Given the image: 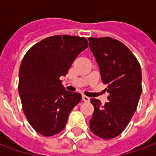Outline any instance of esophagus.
<instances>
[{
	"mask_svg": "<svg viewBox=\"0 0 156 156\" xmlns=\"http://www.w3.org/2000/svg\"><path fill=\"white\" fill-rule=\"evenodd\" d=\"M82 98H83V100L84 102H88L89 101V98H88V96H85V95H83V97H82Z\"/></svg>",
	"mask_w": 156,
	"mask_h": 156,
	"instance_id": "34e87169",
	"label": "esophagus"
}]
</instances>
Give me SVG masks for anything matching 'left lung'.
Instances as JSON below:
<instances>
[{"label": "left lung", "instance_id": "8db88e82", "mask_svg": "<svg viewBox=\"0 0 156 156\" xmlns=\"http://www.w3.org/2000/svg\"><path fill=\"white\" fill-rule=\"evenodd\" d=\"M88 41L109 94V101L104 106L98 99H90L94 107L90 130L98 137L109 140L124 130L137 108L142 93L141 68L135 56L117 39L89 37Z\"/></svg>", "mask_w": 156, "mask_h": 156}]
</instances>
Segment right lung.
<instances>
[{"instance_id":"obj_1","label":"right lung","mask_w":156,"mask_h":156,"mask_svg":"<svg viewBox=\"0 0 156 156\" xmlns=\"http://www.w3.org/2000/svg\"><path fill=\"white\" fill-rule=\"evenodd\" d=\"M85 37H48L27 51L19 70L22 109L37 133L52 136L66 126L68 115L82 95L65 90L60 80L78 55L88 48Z\"/></svg>"}]
</instances>
